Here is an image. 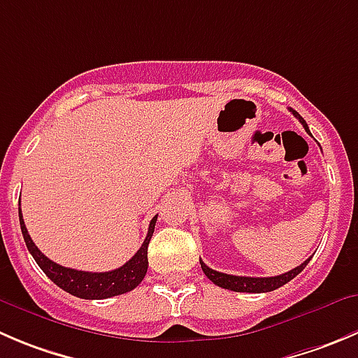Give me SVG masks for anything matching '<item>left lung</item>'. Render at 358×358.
<instances>
[{
    "mask_svg": "<svg viewBox=\"0 0 358 358\" xmlns=\"http://www.w3.org/2000/svg\"><path fill=\"white\" fill-rule=\"evenodd\" d=\"M290 112L294 113V115L299 119V122L303 124V127L306 129V133H310V129H308V124L306 120L303 119V117L299 115V113L296 112V110L290 108ZM311 134V133H310ZM311 259V257H310ZM310 259L304 260L301 266L294 267L292 271L285 273V275H280V276H269V278H252V276H234V275H225V273H218L215 271V269H211V267H208L206 264L203 262V260H199L201 262V269L204 271V275L208 276V278L211 280V282L215 283V285L222 287V289H227V290H234V292H250V294H260V292H271V290H276L280 289V287H283L285 283H289L290 280L296 278L297 275H299L301 271H303L304 267L308 266V262H310Z\"/></svg>",
    "mask_w": 358,
    "mask_h": 358,
    "instance_id": "left-lung-1",
    "label": "left lung"
}]
</instances>
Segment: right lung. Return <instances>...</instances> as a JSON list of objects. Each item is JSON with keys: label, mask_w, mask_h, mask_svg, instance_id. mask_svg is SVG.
Listing matches in <instances>:
<instances>
[{"label": "right lung", "mask_w": 358, "mask_h": 358, "mask_svg": "<svg viewBox=\"0 0 358 358\" xmlns=\"http://www.w3.org/2000/svg\"><path fill=\"white\" fill-rule=\"evenodd\" d=\"M19 220H20V231H22L24 241H26L27 250L36 260L38 266L41 267V271L52 280L57 287L66 290L71 296L80 297V299H108V297L120 296V294L131 292L136 289L145 278L148 269V243H150L152 234H154L155 222H157V215L150 220L148 225V234L145 238L143 245L140 246L133 259L127 260L124 266L119 269L106 273H89V271H76V269H69V267L59 266L54 260L45 257L43 253L38 250L31 239L29 232H27L26 224H24L22 213L19 210Z\"/></svg>", "instance_id": "right-lung-1"}]
</instances>
